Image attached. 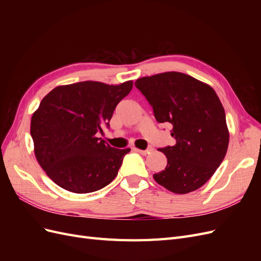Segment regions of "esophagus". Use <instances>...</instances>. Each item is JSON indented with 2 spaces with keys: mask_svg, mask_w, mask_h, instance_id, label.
Masks as SVG:
<instances>
[{
  "mask_svg": "<svg viewBox=\"0 0 261 261\" xmlns=\"http://www.w3.org/2000/svg\"><path fill=\"white\" fill-rule=\"evenodd\" d=\"M134 150H135L136 152H138V153H140V154L147 155V154H149L150 152L152 151V148H148L147 150H140V149H137V148H134Z\"/></svg>",
  "mask_w": 261,
  "mask_h": 261,
  "instance_id": "obj_1",
  "label": "esophagus"
}]
</instances>
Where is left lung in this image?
Masks as SVG:
<instances>
[{
	"label": "left lung",
	"instance_id": "left-lung-1",
	"mask_svg": "<svg viewBox=\"0 0 261 261\" xmlns=\"http://www.w3.org/2000/svg\"><path fill=\"white\" fill-rule=\"evenodd\" d=\"M136 88L153 109L155 120L173 126L176 144L160 148L168 159L153 178L168 191L187 194L215 174L228 146L225 112L216 91L194 77L168 72L139 78Z\"/></svg>",
	"mask_w": 261,
	"mask_h": 261
}]
</instances>
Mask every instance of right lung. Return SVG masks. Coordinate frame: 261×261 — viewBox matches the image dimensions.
Here are the masks:
<instances>
[{
    "instance_id": "right-lung-1",
    "label": "right lung",
    "mask_w": 261,
    "mask_h": 261,
    "mask_svg": "<svg viewBox=\"0 0 261 261\" xmlns=\"http://www.w3.org/2000/svg\"><path fill=\"white\" fill-rule=\"evenodd\" d=\"M133 82H81L59 86L31 117L30 134L39 164L55 184L76 194L99 191L115 178L130 149H116L97 134L110 120Z\"/></svg>"
}]
</instances>
